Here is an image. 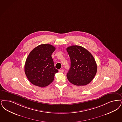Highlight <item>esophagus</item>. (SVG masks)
<instances>
[{"label": "esophagus", "mask_w": 122, "mask_h": 122, "mask_svg": "<svg viewBox=\"0 0 122 122\" xmlns=\"http://www.w3.org/2000/svg\"><path fill=\"white\" fill-rule=\"evenodd\" d=\"M59 71L60 72H61V73H63V72H64V70H63V69H60L59 70Z\"/></svg>", "instance_id": "esophagus-1"}]
</instances>
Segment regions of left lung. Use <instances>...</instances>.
Instances as JSON below:
<instances>
[{"mask_svg":"<svg viewBox=\"0 0 122 122\" xmlns=\"http://www.w3.org/2000/svg\"><path fill=\"white\" fill-rule=\"evenodd\" d=\"M66 49L71 61L70 68L67 74L68 81L77 86L90 83L97 71V65L92 54L78 45L69 46Z\"/></svg>","mask_w":122,"mask_h":122,"instance_id":"obj_1","label":"left lung"}]
</instances>
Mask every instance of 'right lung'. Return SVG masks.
I'll list each match as a JSON object with an SVG mask.
<instances>
[{
    "label": "right lung",
    "instance_id": "obj_1",
    "mask_svg": "<svg viewBox=\"0 0 122 122\" xmlns=\"http://www.w3.org/2000/svg\"><path fill=\"white\" fill-rule=\"evenodd\" d=\"M55 50V48L51 44H43L29 53L25 63V73L34 85L44 87L54 81L55 74L58 72L51 56Z\"/></svg>",
    "mask_w": 122,
    "mask_h": 122
}]
</instances>
